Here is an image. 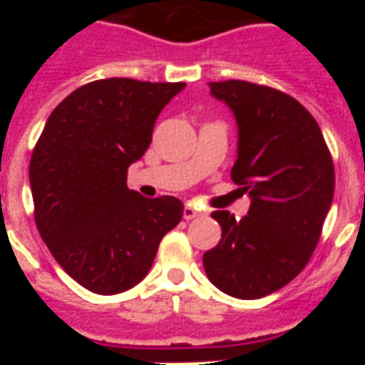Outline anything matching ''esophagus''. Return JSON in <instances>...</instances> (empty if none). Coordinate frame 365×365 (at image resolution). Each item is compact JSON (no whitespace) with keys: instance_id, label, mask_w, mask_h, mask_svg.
<instances>
[{"instance_id":"obj_1","label":"esophagus","mask_w":365,"mask_h":365,"mask_svg":"<svg viewBox=\"0 0 365 365\" xmlns=\"http://www.w3.org/2000/svg\"><path fill=\"white\" fill-rule=\"evenodd\" d=\"M201 215H203V211H201V209H197L195 205H191V203H187V205L183 207V219H185V221L197 219V217H201Z\"/></svg>"}]
</instances>
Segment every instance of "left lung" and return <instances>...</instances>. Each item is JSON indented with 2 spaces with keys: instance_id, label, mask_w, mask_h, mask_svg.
<instances>
[{
  "instance_id": "1",
  "label": "left lung",
  "mask_w": 365,
  "mask_h": 365,
  "mask_svg": "<svg viewBox=\"0 0 365 365\" xmlns=\"http://www.w3.org/2000/svg\"><path fill=\"white\" fill-rule=\"evenodd\" d=\"M209 88L237 117L230 178L252 203L240 221L229 211L211 215L222 235L203 254V266L230 297H266L311 260L334 195V164L317 120L297 99L242 80Z\"/></svg>"
}]
</instances>
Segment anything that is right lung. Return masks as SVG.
Here are the masks:
<instances>
[{"mask_svg":"<svg viewBox=\"0 0 365 365\" xmlns=\"http://www.w3.org/2000/svg\"><path fill=\"white\" fill-rule=\"evenodd\" d=\"M183 82L107 78L56 105L35 144L29 180L41 238L70 277L99 295L135 287L183 203L127 187L128 166L150 146L152 128Z\"/></svg>","mask_w":365,"mask_h":365,"instance_id":"obj_1","label":"right lung"}]
</instances>
